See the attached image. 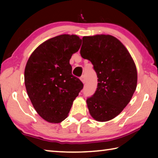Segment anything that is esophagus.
<instances>
[{
	"instance_id": "esophagus-1",
	"label": "esophagus",
	"mask_w": 158,
	"mask_h": 158,
	"mask_svg": "<svg viewBox=\"0 0 158 158\" xmlns=\"http://www.w3.org/2000/svg\"><path fill=\"white\" fill-rule=\"evenodd\" d=\"M80 80H81V81H82L83 84H84L85 81V76H84V75H83V76H81V77H80Z\"/></svg>"
}]
</instances>
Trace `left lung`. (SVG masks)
Wrapping results in <instances>:
<instances>
[{
  "mask_svg": "<svg viewBox=\"0 0 158 158\" xmlns=\"http://www.w3.org/2000/svg\"><path fill=\"white\" fill-rule=\"evenodd\" d=\"M80 53L90 60L98 76V88L86 100L95 121L105 122L121 114L130 102L137 84V71L130 53L122 42L110 35L82 38Z\"/></svg>",
  "mask_w": 158,
  "mask_h": 158,
  "instance_id": "8db88e82",
  "label": "left lung"
}]
</instances>
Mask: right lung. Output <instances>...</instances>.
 <instances>
[{"mask_svg":"<svg viewBox=\"0 0 158 158\" xmlns=\"http://www.w3.org/2000/svg\"><path fill=\"white\" fill-rule=\"evenodd\" d=\"M81 40L63 34L39 45L26 63V91L37 113L45 121L58 123L65 120L84 85L72 74L69 60Z\"/></svg>","mask_w":158,"mask_h":158,"instance_id":"right-lung-1","label":"right lung"}]
</instances>
